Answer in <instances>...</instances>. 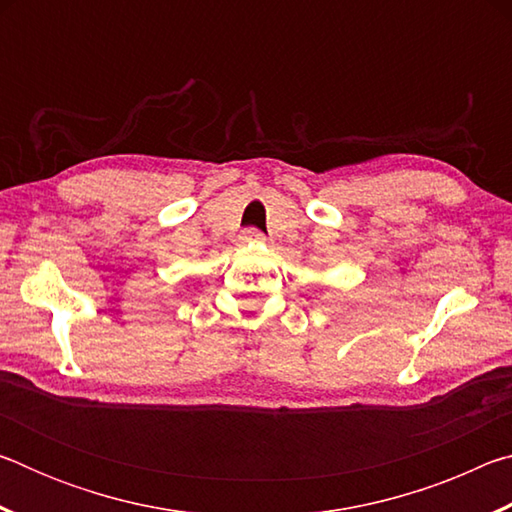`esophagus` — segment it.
Instances as JSON below:
<instances>
[{"instance_id": "1", "label": "esophagus", "mask_w": 512, "mask_h": 512, "mask_svg": "<svg viewBox=\"0 0 512 512\" xmlns=\"http://www.w3.org/2000/svg\"><path fill=\"white\" fill-rule=\"evenodd\" d=\"M241 241H244V244H264L266 237L259 230H246L241 232Z\"/></svg>"}]
</instances>
